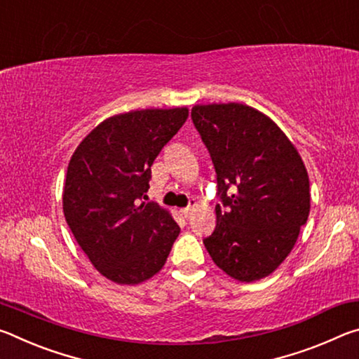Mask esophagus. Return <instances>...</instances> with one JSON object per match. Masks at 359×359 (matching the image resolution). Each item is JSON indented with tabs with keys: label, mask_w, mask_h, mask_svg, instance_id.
Listing matches in <instances>:
<instances>
[{
	"label": "esophagus",
	"mask_w": 359,
	"mask_h": 359,
	"mask_svg": "<svg viewBox=\"0 0 359 359\" xmlns=\"http://www.w3.org/2000/svg\"><path fill=\"white\" fill-rule=\"evenodd\" d=\"M193 205H187V208H184V209H180V214L182 215H184L185 218H188V217H190L191 215V212H193Z\"/></svg>",
	"instance_id": "1"
}]
</instances>
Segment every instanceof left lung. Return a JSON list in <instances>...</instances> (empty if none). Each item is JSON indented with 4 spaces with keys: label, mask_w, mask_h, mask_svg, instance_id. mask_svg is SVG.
I'll use <instances>...</instances> for the list:
<instances>
[{
    "label": "left lung",
    "mask_w": 359,
    "mask_h": 359,
    "mask_svg": "<svg viewBox=\"0 0 359 359\" xmlns=\"http://www.w3.org/2000/svg\"><path fill=\"white\" fill-rule=\"evenodd\" d=\"M217 172V226L204 245L236 280L255 282L288 257L311 210L309 175L269 117L239 102L194 106Z\"/></svg>",
    "instance_id": "obj_1"
}]
</instances>
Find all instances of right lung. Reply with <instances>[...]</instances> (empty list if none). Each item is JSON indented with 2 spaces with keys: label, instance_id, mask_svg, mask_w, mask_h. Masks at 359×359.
Returning <instances> with one entry per match:
<instances>
[{
  "label": "right lung",
  "instance_id": "obj_1",
  "mask_svg": "<svg viewBox=\"0 0 359 359\" xmlns=\"http://www.w3.org/2000/svg\"><path fill=\"white\" fill-rule=\"evenodd\" d=\"M187 117V107L114 115L71 156L63 190L66 223L109 280L141 283L166 263L180 228L168 210L142 196L150 166Z\"/></svg>",
  "mask_w": 359,
  "mask_h": 359
}]
</instances>
